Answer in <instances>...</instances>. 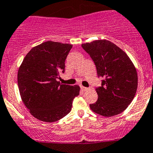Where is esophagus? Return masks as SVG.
I'll use <instances>...</instances> for the list:
<instances>
[{"mask_svg":"<svg viewBox=\"0 0 153 153\" xmlns=\"http://www.w3.org/2000/svg\"><path fill=\"white\" fill-rule=\"evenodd\" d=\"M80 89H81V90L82 91H86V90H88V88H86V87H84V86H80Z\"/></svg>","mask_w":153,"mask_h":153,"instance_id":"obj_1","label":"esophagus"}]
</instances>
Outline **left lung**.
Here are the masks:
<instances>
[{"instance_id":"1","label":"left lung","mask_w":153,"mask_h":153,"mask_svg":"<svg viewBox=\"0 0 153 153\" xmlns=\"http://www.w3.org/2000/svg\"><path fill=\"white\" fill-rule=\"evenodd\" d=\"M96 64L97 74L103 77L96 88L98 100L89 105L91 110L104 117L124 111L137 92L138 76L130 57L114 43L106 39L82 44Z\"/></svg>"}]
</instances>
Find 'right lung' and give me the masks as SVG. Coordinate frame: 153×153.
<instances>
[{"mask_svg": "<svg viewBox=\"0 0 153 153\" xmlns=\"http://www.w3.org/2000/svg\"><path fill=\"white\" fill-rule=\"evenodd\" d=\"M73 45L48 41L33 47L19 66L17 75L21 99L30 114L45 122H54L69 114L79 86L57 81L64 72Z\"/></svg>", "mask_w": 153, "mask_h": 153, "instance_id": "right-lung-1", "label": "right lung"}]
</instances>
